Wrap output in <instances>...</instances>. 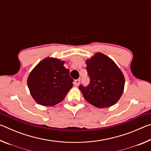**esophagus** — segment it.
<instances>
[{
    "label": "esophagus",
    "mask_w": 151,
    "mask_h": 151,
    "mask_svg": "<svg viewBox=\"0 0 151 151\" xmlns=\"http://www.w3.org/2000/svg\"><path fill=\"white\" fill-rule=\"evenodd\" d=\"M80 82H81L80 79H77V80H75V82H74V85H75L76 86H77L79 85V84H80Z\"/></svg>",
    "instance_id": "34e87169"
}]
</instances>
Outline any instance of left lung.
Masks as SVG:
<instances>
[{
	"mask_svg": "<svg viewBox=\"0 0 151 151\" xmlns=\"http://www.w3.org/2000/svg\"><path fill=\"white\" fill-rule=\"evenodd\" d=\"M91 82L79 89L85 100L97 108H107L116 104L124 91L125 79L116 64L108 56L96 52L86 60Z\"/></svg>",
	"mask_w": 151,
	"mask_h": 151,
	"instance_id": "8db88e82",
	"label": "left lung"
}]
</instances>
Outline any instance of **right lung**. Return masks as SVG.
Listing matches in <instances>:
<instances>
[{"mask_svg":"<svg viewBox=\"0 0 151 151\" xmlns=\"http://www.w3.org/2000/svg\"><path fill=\"white\" fill-rule=\"evenodd\" d=\"M65 61L46 57L37 64L27 78V85L33 99L45 106H53L65 98L73 87L70 71Z\"/></svg>","mask_w":151,"mask_h":151,"instance_id":"add662e5","label":"right lung"}]
</instances>
